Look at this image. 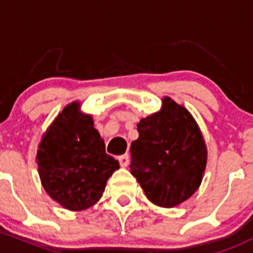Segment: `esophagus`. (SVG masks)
Returning a JSON list of instances; mask_svg holds the SVG:
<instances>
[{"label":"esophagus","instance_id":"esophagus-1","mask_svg":"<svg viewBox=\"0 0 253 253\" xmlns=\"http://www.w3.org/2000/svg\"><path fill=\"white\" fill-rule=\"evenodd\" d=\"M118 160L119 162H121L122 167H127V165H129V155H127V153H126V155L123 156H119Z\"/></svg>","mask_w":253,"mask_h":253}]
</instances>
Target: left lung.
<instances>
[{"mask_svg":"<svg viewBox=\"0 0 253 253\" xmlns=\"http://www.w3.org/2000/svg\"><path fill=\"white\" fill-rule=\"evenodd\" d=\"M130 173L153 205L171 208L192 196L204 178L207 146L192 114L166 96L162 107L137 123Z\"/></svg>","mask_w":253,"mask_h":253,"instance_id":"8db88e82","label":"left lung"}]
</instances>
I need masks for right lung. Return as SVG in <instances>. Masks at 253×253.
I'll return each mask as SVG.
<instances>
[{
	"label": "right lung",
	"mask_w": 253,
	"mask_h": 253,
	"mask_svg": "<svg viewBox=\"0 0 253 253\" xmlns=\"http://www.w3.org/2000/svg\"><path fill=\"white\" fill-rule=\"evenodd\" d=\"M69 103L49 124L39 144L36 163L48 196L63 208L79 212L97 204L119 162L106 153L105 141L91 114Z\"/></svg>",
	"instance_id": "right-lung-1"
}]
</instances>
